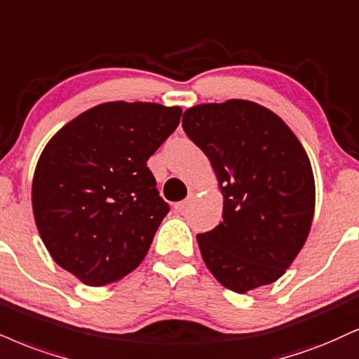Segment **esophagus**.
<instances>
[{"label":"esophagus","mask_w":359,"mask_h":359,"mask_svg":"<svg viewBox=\"0 0 359 359\" xmlns=\"http://www.w3.org/2000/svg\"><path fill=\"white\" fill-rule=\"evenodd\" d=\"M191 204H192V197H187L182 202H177V204L174 205V210L175 212H184L185 209H189V205Z\"/></svg>","instance_id":"1"}]
</instances>
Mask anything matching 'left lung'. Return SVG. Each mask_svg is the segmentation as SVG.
<instances>
[{
  "label": "left lung",
  "instance_id": "8db88e82",
  "mask_svg": "<svg viewBox=\"0 0 359 359\" xmlns=\"http://www.w3.org/2000/svg\"><path fill=\"white\" fill-rule=\"evenodd\" d=\"M182 127L210 161L224 197L222 222L197 234L207 269L239 294L278 280L314 217L316 187L304 147L280 116L249 100L192 107Z\"/></svg>",
  "mask_w": 359,
  "mask_h": 359
}]
</instances>
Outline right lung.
I'll use <instances>...</instances> for the list:
<instances>
[{
  "mask_svg": "<svg viewBox=\"0 0 359 359\" xmlns=\"http://www.w3.org/2000/svg\"><path fill=\"white\" fill-rule=\"evenodd\" d=\"M180 107L107 102L51 137L32 184L50 256L86 286H105L144 261L168 212L147 161L180 122Z\"/></svg>",
  "mask_w": 359,
  "mask_h": 359,
  "instance_id": "1",
  "label": "right lung"
}]
</instances>
